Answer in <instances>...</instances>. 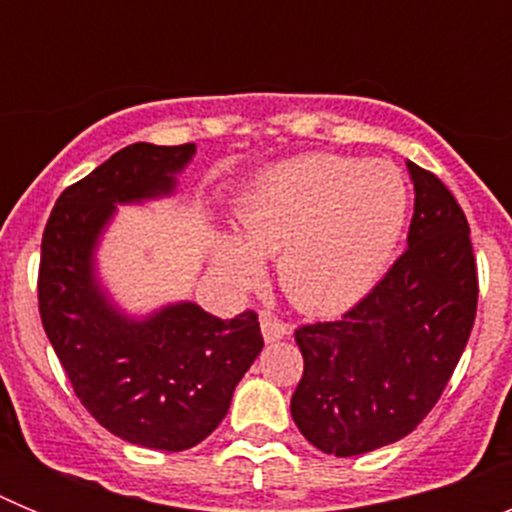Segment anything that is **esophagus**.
<instances>
[{
    "instance_id": "34e87169",
    "label": "esophagus",
    "mask_w": 512,
    "mask_h": 512,
    "mask_svg": "<svg viewBox=\"0 0 512 512\" xmlns=\"http://www.w3.org/2000/svg\"><path fill=\"white\" fill-rule=\"evenodd\" d=\"M261 333H264V338L269 343L282 341V338L289 336V325L282 323L279 318H274V315H269V312H264V315H261Z\"/></svg>"
}]
</instances>
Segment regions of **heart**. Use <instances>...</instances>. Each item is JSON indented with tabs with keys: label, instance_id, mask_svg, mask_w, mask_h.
I'll use <instances>...</instances> for the list:
<instances>
[{
	"label": "heart",
	"instance_id": "b5f03b06",
	"mask_svg": "<svg viewBox=\"0 0 512 512\" xmlns=\"http://www.w3.org/2000/svg\"><path fill=\"white\" fill-rule=\"evenodd\" d=\"M238 230L215 235L212 266L228 287L251 289L264 261L300 310H346L390 264L408 217V187L387 161L333 153L287 158L238 200Z\"/></svg>",
	"mask_w": 512,
	"mask_h": 512
}]
</instances>
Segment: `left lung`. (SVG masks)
I'll return each instance as SVG.
<instances>
[{
    "label": "left lung",
    "mask_w": 512,
    "mask_h": 512,
    "mask_svg": "<svg viewBox=\"0 0 512 512\" xmlns=\"http://www.w3.org/2000/svg\"><path fill=\"white\" fill-rule=\"evenodd\" d=\"M415 210L408 248L333 323L295 330L305 372L292 420L325 454L359 456L415 431L449 384L477 312L469 223L454 194L408 161Z\"/></svg>",
    "instance_id": "obj_1"
}]
</instances>
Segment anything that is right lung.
<instances>
[{
  "label": "right lung",
  "instance_id": "right-lung-1",
  "mask_svg": "<svg viewBox=\"0 0 512 512\" xmlns=\"http://www.w3.org/2000/svg\"><path fill=\"white\" fill-rule=\"evenodd\" d=\"M194 153L122 148L58 197L40 243V320L76 397L117 438L156 451L205 441L264 348L256 312L220 320L179 300L135 315L99 274L117 207L174 197Z\"/></svg>",
  "mask_w": 512,
  "mask_h": 512
}]
</instances>
